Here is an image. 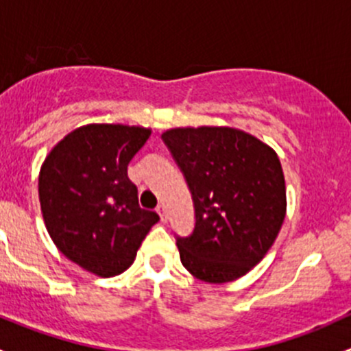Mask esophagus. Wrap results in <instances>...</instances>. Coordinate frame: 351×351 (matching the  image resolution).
Listing matches in <instances>:
<instances>
[{
	"instance_id": "esophagus-1",
	"label": "esophagus",
	"mask_w": 351,
	"mask_h": 351,
	"mask_svg": "<svg viewBox=\"0 0 351 351\" xmlns=\"http://www.w3.org/2000/svg\"><path fill=\"white\" fill-rule=\"evenodd\" d=\"M156 210H158L159 217H161V222H166V221H168V212H166V207H165V205H159V207L156 208Z\"/></svg>"
}]
</instances>
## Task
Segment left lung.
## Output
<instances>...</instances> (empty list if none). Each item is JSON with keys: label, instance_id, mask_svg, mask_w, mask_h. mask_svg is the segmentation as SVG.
Here are the masks:
<instances>
[{"label": "left lung", "instance_id": "left-lung-1", "mask_svg": "<svg viewBox=\"0 0 351 351\" xmlns=\"http://www.w3.org/2000/svg\"><path fill=\"white\" fill-rule=\"evenodd\" d=\"M195 207V228L176 238L183 267L202 282L246 275L277 239L287 212L277 153L232 127H180L162 132Z\"/></svg>", "mask_w": 351, "mask_h": 351}]
</instances>
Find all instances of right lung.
<instances>
[{"mask_svg":"<svg viewBox=\"0 0 351 351\" xmlns=\"http://www.w3.org/2000/svg\"><path fill=\"white\" fill-rule=\"evenodd\" d=\"M151 129L90 123L74 129L45 158L38 200L58 250L98 277H115L136 260L159 221L139 207L127 166L149 139Z\"/></svg>","mask_w":351,"mask_h":351,"instance_id":"1","label":"right lung"}]
</instances>
